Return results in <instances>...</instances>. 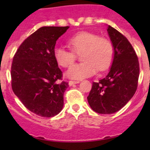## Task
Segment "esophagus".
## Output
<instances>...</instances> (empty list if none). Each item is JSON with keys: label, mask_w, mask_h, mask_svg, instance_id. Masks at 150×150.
<instances>
[{"label": "esophagus", "mask_w": 150, "mask_h": 150, "mask_svg": "<svg viewBox=\"0 0 150 150\" xmlns=\"http://www.w3.org/2000/svg\"><path fill=\"white\" fill-rule=\"evenodd\" d=\"M79 81H72V80H71V81H69V86H74V85L75 84H77V83H79Z\"/></svg>", "instance_id": "1"}]
</instances>
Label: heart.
I'll return each mask as SVG.
<instances>
[{
    "instance_id": "obj_1",
    "label": "heart",
    "mask_w": 150,
    "mask_h": 150,
    "mask_svg": "<svg viewBox=\"0 0 150 150\" xmlns=\"http://www.w3.org/2000/svg\"><path fill=\"white\" fill-rule=\"evenodd\" d=\"M71 50L62 46L54 49V57L57 63L63 67L72 64L76 60V53H81V63L73 64L67 72L71 79H82L96 74L98 70L104 71L110 66L114 50L109 40L88 31H82L69 38L67 40Z\"/></svg>"
}]
</instances>
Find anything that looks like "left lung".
I'll return each mask as SVG.
<instances>
[{
	"instance_id": "8db88e82",
	"label": "left lung",
	"mask_w": 150,
	"mask_h": 150,
	"mask_svg": "<svg viewBox=\"0 0 150 150\" xmlns=\"http://www.w3.org/2000/svg\"><path fill=\"white\" fill-rule=\"evenodd\" d=\"M107 32L114 50L111 67L105 77L92 83L87 97L91 109L100 114L114 113L132 99L140 74L137 54L128 39L110 25Z\"/></svg>"
}]
</instances>
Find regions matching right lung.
<instances>
[{
	"label": "right lung",
	"instance_id": "add662e5",
	"mask_svg": "<svg viewBox=\"0 0 150 150\" xmlns=\"http://www.w3.org/2000/svg\"><path fill=\"white\" fill-rule=\"evenodd\" d=\"M68 28H40L23 41L13 57V92L28 110L42 117L56 116L63 108L68 83L59 81L62 72L54 57V49L57 40Z\"/></svg>",
	"mask_w": 150,
	"mask_h": 150
}]
</instances>
